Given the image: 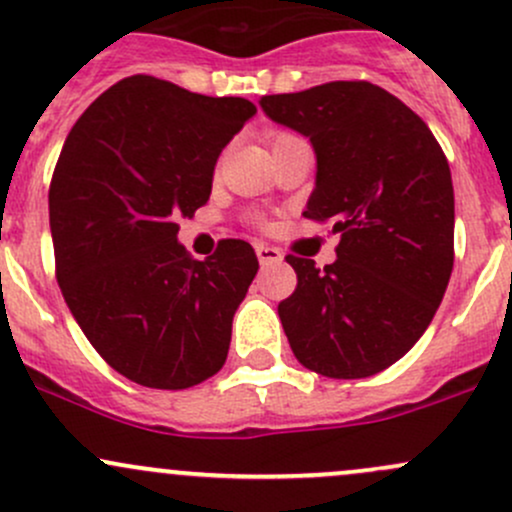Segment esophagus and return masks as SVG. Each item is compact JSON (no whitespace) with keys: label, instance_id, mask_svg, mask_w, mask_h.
<instances>
[{"label":"esophagus","instance_id":"1","mask_svg":"<svg viewBox=\"0 0 512 512\" xmlns=\"http://www.w3.org/2000/svg\"><path fill=\"white\" fill-rule=\"evenodd\" d=\"M255 252H257V260H260L262 267H265V265H279V262L284 260V255L277 250V247L265 245V243H257Z\"/></svg>","mask_w":512,"mask_h":512}]
</instances>
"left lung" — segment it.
<instances>
[{
	"mask_svg": "<svg viewBox=\"0 0 512 512\" xmlns=\"http://www.w3.org/2000/svg\"><path fill=\"white\" fill-rule=\"evenodd\" d=\"M262 111L311 140L316 189L303 216L340 233L338 260L289 255L299 284L279 303L306 369L364 379L428 330L454 265V189L428 123L372 82L269 94Z\"/></svg>",
	"mask_w": 512,
	"mask_h": 512,
	"instance_id": "obj_1",
	"label": "left lung"
}]
</instances>
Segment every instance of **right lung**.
I'll return each mask as SVG.
<instances>
[{
  "mask_svg": "<svg viewBox=\"0 0 512 512\" xmlns=\"http://www.w3.org/2000/svg\"><path fill=\"white\" fill-rule=\"evenodd\" d=\"M255 114L133 75L67 133L48 192L60 291L94 350L140 386L189 389L226 362L260 262L245 240L192 260L174 218L209 201L218 155Z\"/></svg>",
  "mask_w": 512,
  "mask_h": 512,
  "instance_id": "1",
  "label": "right lung"
}]
</instances>
